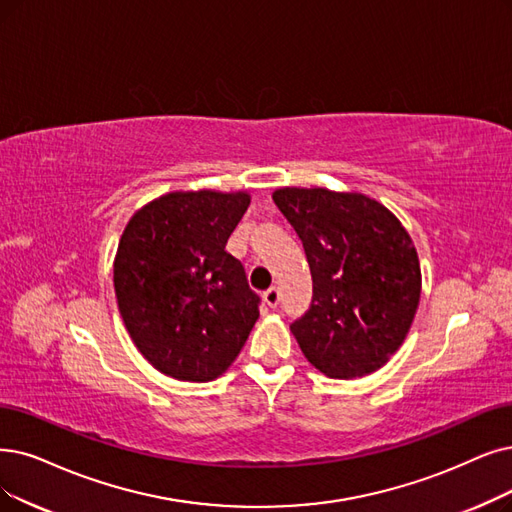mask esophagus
<instances>
[{"instance_id": "esophagus-1", "label": "esophagus", "mask_w": 512, "mask_h": 512, "mask_svg": "<svg viewBox=\"0 0 512 512\" xmlns=\"http://www.w3.org/2000/svg\"><path fill=\"white\" fill-rule=\"evenodd\" d=\"M262 298H264V302H267L271 309H275V306L279 304V298H281V294H279V290L277 288H269L267 292L262 294Z\"/></svg>"}]
</instances>
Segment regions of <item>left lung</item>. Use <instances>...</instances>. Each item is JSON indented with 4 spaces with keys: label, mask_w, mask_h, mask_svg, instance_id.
I'll list each match as a JSON object with an SVG mask.
<instances>
[{
    "label": "left lung",
    "mask_w": 512,
    "mask_h": 512,
    "mask_svg": "<svg viewBox=\"0 0 512 512\" xmlns=\"http://www.w3.org/2000/svg\"><path fill=\"white\" fill-rule=\"evenodd\" d=\"M273 201L298 233L313 277L309 311L290 325L304 357L340 380L380 370L403 344L420 302L412 237L361 193L285 187Z\"/></svg>",
    "instance_id": "left-lung-1"
}]
</instances>
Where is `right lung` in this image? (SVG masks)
<instances>
[{
	"mask_svg": "<svg viewBox=\"0 0 512 512\" xmlns=\"http://www.w3.org/2000/svg\"><path fill=\"white\" fill-rule=\"evenodd\" d=\"M250 195L176 191L140 208L119 239L113 283L121 319L155 370L210 382L229 370L260 315L227 245Z\"/></svg>",
	"mask_w": 512,
	"mask_h": 512,
	"instance_id": "right-lung-1",
	"label": "right lung"
}]
</instances>
